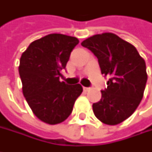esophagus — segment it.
Segmentation results:
<instances>
[{
  "instance_id": "obj_1",
  "label": "esophagus",
  "mask_w": 152,
  "mask_h": 152,
  "mask_svg": "<svg viewBox=\"0 0 152 152\" xmlns=\"http://www.w3.org/2000/svg\"><path fill=\"white\" fill-rule=\"evenodd\" d=\"M90 89V88H87V87H83V90L84 91H88Z\"/></svg>"
}]
</instances>
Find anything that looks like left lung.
<instances>
[{"mask_svg":"<svg viewBox=\"0 0 152 152\" xmlns=\"http://www.w3.org/2000/svg\"><path fill=\"white\" fill-rule=\"evenodd\" d=\"M97 56L101 73L109 78L101 99L92 105L96 117L115 125L130 117L143 97L146 64L136 48L113 33L92 36L81 43Z\"/></svg>","mask_w":152,"mask_h":152,"instance_id":"8db88e82","label":"left lung"}]
</instances>
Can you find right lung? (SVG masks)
Instances as JSON below:
<instances>
[{"label":"right lung","instance_id":"1","mask_svg":"<svg viewBox=\"0 0 152 152\" xmlns=\"http://www.w3.org/2000/svg\"><path fill=\"white\" fill-rule=\"evenodd\" d=\"M78 38L50 34L32 42L22 53L18 72L23 95L34 115L48 124H57L68 118L82 92L80 84L60 81Z\"/></svg>","mask_w":152,"mask_h":152}]
</instances>
